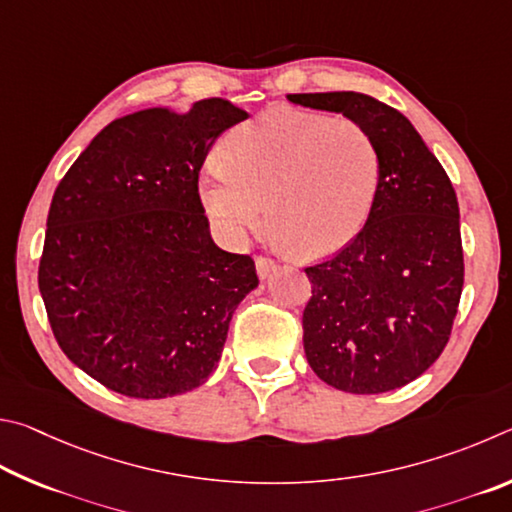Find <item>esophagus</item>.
Returning a JSON list of instances; mask_svg holds the SVG:
<instances>
[{"instance_id": "1", "label": "esophagus", "mask_w": 512, "mask_h": 512, "mask_svg": "<svg viewBox=\"0 0 512 512\" xmlns=\"http://www.w3.org/2000/svg\"><path fill=\"white\" fill-rule=\"evenodd\" d=\"M274 270H276V263L272 261V258L256 256V272H258V276H261V279H265V276H270Z\"/></svg>"}]
</instances>
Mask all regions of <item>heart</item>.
<instances>
[{
    "instance_id": "heart-1",
    "label": "heart",
    "mask_w": 512,
    "mask_h": 512,
    "mask_svg": "<svg viewBox=\"0 0 512 512\" xmlns=\"http://www.w3.org/2000/svg\"><path fill=\"white\" fill-rule=\"evenodd\" d=\"M382 173L369 130L351 119L270 110L231 132L206 159L200 197L224 236L240 238L265 215L303 256L351 242L369 218Z\"/></svg>"
}]
</instances>
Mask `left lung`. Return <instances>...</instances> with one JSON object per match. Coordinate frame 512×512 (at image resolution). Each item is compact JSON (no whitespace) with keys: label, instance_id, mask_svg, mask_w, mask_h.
Instances as JSON below:
<instances>
[{"label":"left lung","instance_id":"obj_1","mask_svg":"<svg viewBox=\"0 0 512 512\" xmlns=\"http://www.w3.org/2000/svg\"><path fill=\"white\" fill-rule=\"evenodd\" d=\"M364 125L382 173L369 220L335 256L306 267L303 351L346 393H384L416 380L450 342L463 290V245L450 177L407 116L360 92L288 94Z\"/></svg>","mask_w":512,"mask_h":512}]
</instances>
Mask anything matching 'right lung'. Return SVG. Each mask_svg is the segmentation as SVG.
<instances>
[{"label": "right lung", "instance_id": "add662e5", "mask_svg": "<svg viewBox=\"0 0 512 512\" xmlns=\"http://www.w3.org/2000/svg\"><path fill=\"white\" fill-rule=\"evenodd\" d=\"M224 98L116 119L53 193L38 285L71 362L128 398L186 393L213 373L254 258L211 240L200 170L247 119Z\"/></svg>", "mask_w": 512, "mask_h": 512}]
</instances>
